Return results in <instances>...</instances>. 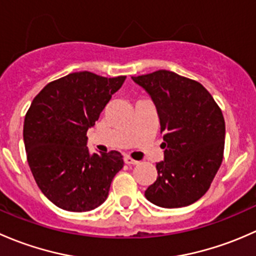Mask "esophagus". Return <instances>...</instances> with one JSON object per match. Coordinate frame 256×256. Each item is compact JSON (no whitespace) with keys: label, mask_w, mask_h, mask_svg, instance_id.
Wrapping results in <instances>:
<instances>
[{"label":"esophagus","mask_w":256,"mask_h":256,"mask_svg":"<svg viewBox=\"0 0 256 256\" xmlns=\"http://www.w3.org/2000/svg\"><path fill=\"white\" fill-rule=\"evenodd\" d=\"M124 162H126V164H128V165H136L139 162H136V160L132 159L130 156H128V155H127V156H124Z\"/></svg>","instance_id":"esophagus-1"}]
</instances>
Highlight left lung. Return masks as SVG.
<instances>
[{
    "label": "left lung",
    "mask_w": 256,
    "mask_h": 256,
    "mask_svg": "<svg viewBox=\"0 0 256 256\" xmlns=\"http://www.w3.org/2000/svg\"><path fill=\"white\" fill-rule=\"evenodd\" d=\"M132 80L152 97L164 133V160L146 191L164 208L194 204L210 188L223 160L226 123L222 110L200 82L159 70Z\"/></svg>",
    "instance_id": "left-lung-1"
}]
</instances>
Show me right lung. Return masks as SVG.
Here are the masks:
<instances>
[{
  "mask_svg": "<svg viewBox=\"0 0 256 256\" xmlns=\"http://www.w3.org/2000/svg\"><path fill=\"white\" fill-rule=\"evenodd\" d=\"M124 80L81 71L52 81L34 97L23 127L27 160L55 206L88 212L106 201L123 156L116 150L90 154L86 133Z\"/></svg>",
  "mask_w": 256,
  "mask_h": 256,
  "instance_id": "add662e5",
  "label": "right lung"
}]
</instances>
